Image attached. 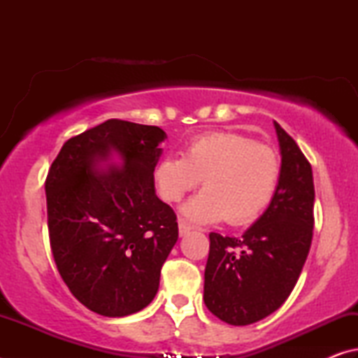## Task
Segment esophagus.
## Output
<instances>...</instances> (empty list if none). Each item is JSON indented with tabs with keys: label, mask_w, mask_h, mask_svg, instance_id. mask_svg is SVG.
<instances>
[{
	"label": "esophagus",
	"mask_w": 358,
	"mask_h": 358,
	"mask_svg": "<svg viewBox=\"0 0 358 358\" xmlns=\"http://www.w3.org/2000/svg\"><path fill=\"white\" fill-rule=\"evenodd\" d=\"M192 230V227L189 226V224L185 222L183 220L178 221V232H180V237H186L187 234H189Z\"/></svg>",
	"instance_id": "esophagus-1"
}]
</instances>
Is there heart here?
Here are the masks:
<instances>
[{"label":"heart","mask_w":358,"mask_h":358,"mask_svg":"<svg viewBox=\"0 0 358 358\" xmlns=\"http://www.w3.org/2000/svg\"><path fill=\"white\" fill-rule=\"evenodd\" d=\"M281 164L273 148L235 132H210L194 138L183 157L166 156L155 169V183L166 202H180L199 183L202 192L183 207L196 222L243 226L256 221L273 199Z\"/></svg>","instance_id":"b5f03b06"}]
</instances>
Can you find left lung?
I'll return each instance as SVG.
<instances>
[{"label":"left lung","mask_w":358,"mask_h":358,"mask_svg":"<svg viewBox=\"0 0 358 358\" xmlns=\"http://www.w3.org/2000/svg\"><path fill=\"white\" fill-rule=\"evenodd\" d=\"M281 175L268 208L240 238L210 234L203 301L230 325H250L275 313L295 287L314 227L311 164L275 121Z\"/></svg>","instance_id":"8db88e82"}]
</instances>
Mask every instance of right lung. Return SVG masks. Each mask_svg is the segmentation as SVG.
I'll return each instance as SVG.
<instances>
[{"label":"right lung","instance_id":"1","mask_svg":"<svg viewBox=\"0 0 358 358\" xmlns=\"http://www.w3.org/2000/svg\"><path fill=\"white\" fill-rule=\"evenodd\" d=\"M167 136L157 126L107 120L71 137L45 180L57 268L93 313L123 317L148 306L178 240L177 215L156 196ZM115 152L123 165L99 168Z\"/></svg>","mask_w":358,"mask_h":358}]
</instances>
